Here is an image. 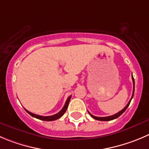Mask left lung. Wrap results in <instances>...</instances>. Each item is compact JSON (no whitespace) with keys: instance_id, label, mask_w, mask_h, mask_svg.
Here are the masks:
<instances>
[{"instance_id":"obj_1","label":"left lung","mask_w":149,"mask_h":149,"mask_svg":"<svg viewBox=\"0 0 149 149\" xmlns=\"http://www.w3.org/2000/svg\"><path fill=\"white\" fill-rule=\"evenodd\" d=\"M132 81H133V92H132V96L131 100H130V102H128V104H127V105H126V107H124V108L123 109V110H121V111H119V112H118V113H116V114L113 115V116H107V117H97V116H93V115H91V113L88 112V113H89V114H90V116H91L92 118H94V119L98 120V121H111V120L116 119V118H118V117H119V116H121V115L122 114V113H124V112L126 110H127V107H129V105H130V102H131L133 96H134V77H132Z\"/></svg>"}]
</instances>
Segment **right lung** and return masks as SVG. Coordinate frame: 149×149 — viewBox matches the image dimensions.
<instances>
[{"instance_id":"1","label":"right lung","mask_w":149,"mask_h":149,"mask_svg":"<svg viewBox=\"0 0 149 149\" xmlns=\"http://www.w3.org/2000/svg\"><path fill=\"white\" fill-rule=\"evenodd\" d=\"M71 97H72V96L69 97V98L67 99V100H66V103H65L64 106H63V108H62V110H61V111L59 112V113H58L57 114H55V115H53V116H39V115H36V114H34V113H31V112H29V111H28V110H27L26 109H25V111H26L27 113H28V114H30L31 116H33V117H34V118H38V119H40V120H42V121H55V120H56V119H58V118H61V116H63V114H64L65 112L66 111V110H67L68 105H69V101H70Z\"/></svg>"}]
</instances>
